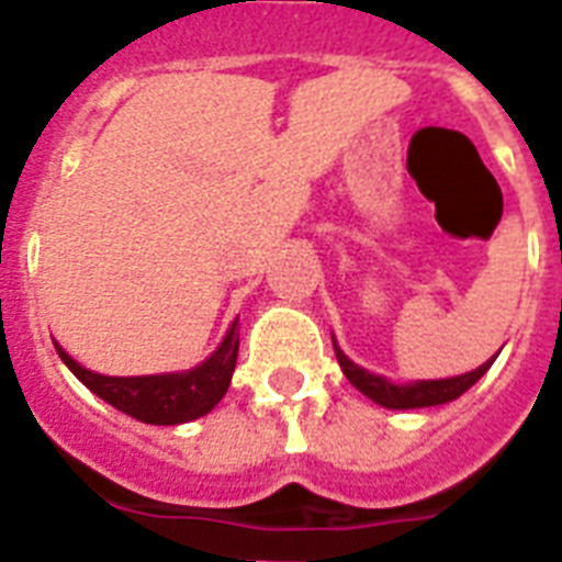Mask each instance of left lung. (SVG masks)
<instances>
[{"mask_svg": "<svg viewBox=\"0 0 562 562\" xmlns=\"http://www.w3.org/2000/svg\"><path fill=\"white\" fill-rule=\"evenodd\" d=\"M335 356H338V364H341L344 375L350 379L352 387H359L368 400H373L375 405L393 411H405V408H428V405H443V402L458 400L461 393H467L472 384L479 382L481 375L487 373L490 364L496 361V356L490 361H484L481 368H475L472 373L452 375V379H428V382H408V384H393L387 382L384 375H375L370 370L352 364L347 356L341 352V347L335 344Z\"/></svg>", "mask_w": 562, "mask_h": 562, "instance_id": "8db88e82", "label": "left lung"}]
</instances>
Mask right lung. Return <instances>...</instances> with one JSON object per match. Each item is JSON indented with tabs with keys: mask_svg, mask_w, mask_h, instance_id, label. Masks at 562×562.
Segmentation results:
<instances>
[{
	"mask_svg": "<svg viewBox=\"0 0 562 562\" xmlns=\"http://www.w3.org/2000/svg\"><path fill=\"white\" fill-rule=\"evenodd\" d=\"M57 356L64 364L90 387L95 396L110 402L127 417L151 426H180L189 419L210 414L227 393L233 370L238 359V317L224 335V341L210 359L183 373H160V375H101L81 368L78 361L60 344H55Z\"/></svg>",
	"mask_w": 562,
	"mask_h": 562,
	"instance_id": "obj_1",
	"label": "right lung"
}]
</instances>
